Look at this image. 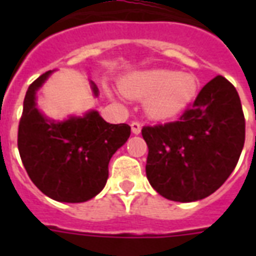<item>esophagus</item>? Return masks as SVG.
<instances>
[{
  "mask_svg": "<svg viewBox=\"0 0 256 256\" xmlns=\"http://www.w3.org/2000/svg\"><path fill=\"white\" fill-rule=\"evenodd\" d=\"M132 134H140V128H142V126H140V122H136V120H134V122H132Z\"/></svg>",
  "mask_w": 256,
  "mask_h": 256,
  "instance_id": "esophagus-1",
  "label": "esophagus"
}]
</instances>
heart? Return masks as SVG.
Masks as SVG:
<instances>
[{"label": "heart", "instance_id": "heart-1", "mask_svg": "<svg viewBox=\"0 0 256 256\" xmlns=\"http://www.w3.org/2000/svg\"><path fill=\"white\" fill-rule=\"evenodd\" d=\"M196 88V78L171 70L136 73L122 82V90L128 96L148 98L146 112L156 120H168L179 114L195 96Z\"/></svg>", "mask_w": 256, "mask_h": 256}]
</instances>
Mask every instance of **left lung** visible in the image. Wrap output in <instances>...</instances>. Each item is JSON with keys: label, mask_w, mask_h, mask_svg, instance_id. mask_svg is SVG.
Here are the masks:
<instances>
[{"label": "left lung", "mask_w": 256, "mask_h": 256, "mask_svg": "<svg viewBox=\"0 0 256 256\" xmlns=\"http://www.w3.org/2000/svg\"><path fill=\"white\" fill-rule=\"evenodd\" d=\"M246 122L236 88L222 76L203 86L178 120L144 126L146 175L175 202H194L218 190L242 152Z\"/></svg>", "instance_id": "left-lung-1"}]
</instances>
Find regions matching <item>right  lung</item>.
Here are the masks:
<instances>
[{"mask_svg":"<svg viewBox=\"0 0 256 256\" xmlns=\"http://www.w3.org/2000/svg\"><path fill=\"white\" fill-rule=\"evenodd\" d=\"M50 74L52 70L40 76L26 92L18 152L29 178L44 194L58 202H86L106 184L108 162L128 140L130 126L108 124L96 110L61 122L44 116L36 92ZM92 88L98 96L94 82Z\"/></svg>","mask_w":256,"mask_h":256,"instance_id":"1","label":"right lung"}]
</instances>
